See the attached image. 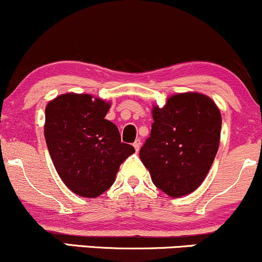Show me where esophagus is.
Masks as SVG:
<instances>
[{
  "mask_svg": "<svg viewBox=\"0 0 262 262\" xmlns=\"http://www.w3.org/2000/svg\"><path fill=\"white\" fill-rule=\"evenodd\" d=\"M133 146H134V149H135V151H139V149H140V146H141V141H140V139H137L133 143Z\"/></svg>",
  "mask_w": 262,
  "mask_h": 262,
  "instance_id": "obj_1",
  "label": "esophagus"
}]
</instances>
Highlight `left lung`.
I'll use <instances>...</instances> for the list:
<instances>
[{"instance_id": "8db88e82", "label": "left lung", "mask_w": 262, "mask_h": 262, "mask_svg": "<svg viewBox=\"0 0 262 262\" xmlns=\"http://www.w3.org/2000/svg\"><path fill=\"white\" fill-rule=\"evenodd\" d=\"M151 133L140 160L152 182L170 197L197 189L209 172L219 148L221 111L203 93H177L164 107H152Z\"/></svg>"}]
</instances>
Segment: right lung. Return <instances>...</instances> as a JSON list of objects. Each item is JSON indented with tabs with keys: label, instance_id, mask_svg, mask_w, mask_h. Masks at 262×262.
<instances>
[{
	"label": "right lung",
	"instance_id": "obj_1",
	"mask_svg": "<svg viewBox=\"0 0 262 262\" xmlns=\"http://www.w3.org/2000/svg\"><path fill=\"white\" fill-rule=\"evenodd\" d=\"M111 103L87 93H64L45 107L44 137L60 179L77 196L95 198L114 183L135 152L104 118Z\"/></svg>",
	"mask_w": 262,
	"mask_h": 262
}]
</instances>
